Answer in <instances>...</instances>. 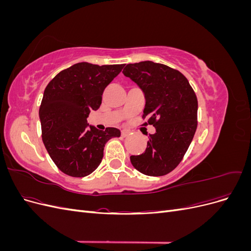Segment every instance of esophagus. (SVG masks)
Instances as JSON below:
<instances>
[{
	"label": "esophagus",
	"mask_w": 251,
	"mask_h": 251,
	"mask_svg": "<svg viewBox=\"0 0 251 251\" xmlns=\"http://www.w3.org/2000/svg\"><path fill=\"white\" fill-rule=\"evenodd\" d=\"M128 134H130V131H128V130H123V131H121V136H123V137H126V136H127Z\"/></svg>",
	"instance_id": "34e87169"
}]
</instances>
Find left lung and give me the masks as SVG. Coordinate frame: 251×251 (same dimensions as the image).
<instances>
[{
  "instance_id": "obj_1",
  "label": "left lung",
  "mask_w": 251,
  "mask_h": 251,
  "mask_svg": "<svg viewBox=\"0 0 251 251\" xmlns=\"http://www.w3.org/2000/svg\"><path fill=\"white\" fill-rule=\"evenodd\" d=\"M123 73L144 94V126L156 128L149 136L146 151L131 156V162L147 176H164L180 163L194 138L197 96L184 75L169 66L146 60L126 65Z\"/></svg>"
}]
</instances>
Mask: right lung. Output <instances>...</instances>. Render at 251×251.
Returning a JSON list of instances; mask_svg holds the SVG:
<instances>
[{
    "label": "right lung",
    "instance_id": "right-lung-1",
    "mask_svg": "<svg viewBox=\"0 0 251 251\" xmlns=\"http://www.w3.org/2000/svg\"><path fill=\"white\" fill-rule=\"evenodd\" d=\"M125 65L78 63L60 71L44 91L39 116L42 138L57 168L71 177H86L100 164L103 149L116 127L105 131L90 126L91 111L101 104L103 90Z\"/></svg>",
    "mask_w": 251,
    "mask_h": 251
}]
</instances>
